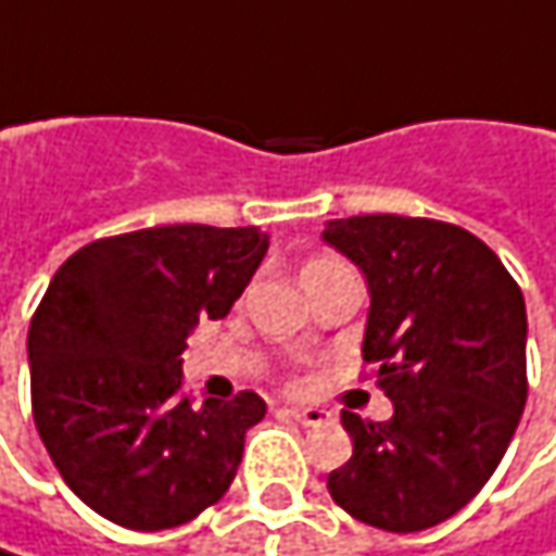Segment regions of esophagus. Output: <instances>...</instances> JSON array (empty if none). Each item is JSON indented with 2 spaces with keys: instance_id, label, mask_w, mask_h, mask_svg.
<instances>
[{
  "instance_id": "esophagus-1",
  "label": "esophagus",
  "mask_w": 556,
  "mask_h": 556,
  "mask_svg": "<svg viewBox=\"0 0 556 556\" xmlns=\"http://www.w3.org/2000/svg\"><path fill=\"white\" fill-rule=\"evenodd\" d=\"M289 418H295L299 425H305V428H320L330 415L324 412V408H317V406H289V408H282Z\"/></svg>"
}]
</instances>
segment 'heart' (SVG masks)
I'll return each instance as SVG.
<instances>
[{
	"label": "heart",
	"mask_w": 556,
	"mask_h": 556,
	"mask_svg": "<svg viewBox=\"0 0 556 556\" xmlns=\"http://www.w3.org/2000/svg\"><path fill=\"white\" fill-rule=\"evenodd\" d=\"M333 264H340V261H333V257H317V261H311L305 270H320V267H333Z\"/></svg>",
	"instance_id": "obj_1"
}]
</instances>
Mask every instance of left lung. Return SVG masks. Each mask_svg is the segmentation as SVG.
Returning <instances> with one entry per match:
<instances>
[{
	"instance_id": "8db88e82",
	"label": "left lung",
	"mask_w": 556,
	"mask_h": 556,
	"mask_svg": "<svg viewBox=\"0 0 556 556\" xmlns=\"http://www.w3.org/2000/svg\"><path fill=\"white\" fill-rule=\"evenodd\" d=\"M324 242L368 282L362 355L390 396L387 421L343 412L352 459L330 497L383 532L431 529L501 466L526 408V299L472 232L396 213L330 219Z\"/></svg>"
}]
</instances>
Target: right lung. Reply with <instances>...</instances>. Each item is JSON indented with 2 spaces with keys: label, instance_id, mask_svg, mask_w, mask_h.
<instances>
[{
  "label": "right lung",
  "instance_id": "add662e5",
  "mask_svg": "<svg viewBox=\"0 0 556 556\" xmlns=\"http://www.w3.org/2000/svg\"><path fill=\"white\" fill-rule=\"evenodd\" d=\"M257 226H153L75 251L27 333L30 403L65 484L115 526L160 532L216 504L267 403L191 406L181 352L226 317L267 254Z\"/></svg>",
  "mask_w": 556,
  "mask_h": 556
}]
</instances>
